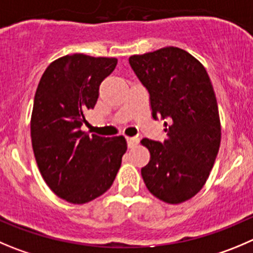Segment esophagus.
<instances>
[{
  "label": "esophagus",
  "mask_w": 253,
  "mask_h": 253,
  "mask_svg": "<svg viewBox=\"0 0 253 253\" xmlns=\"http://www.w3.org/2000/svg\"><path fill=\"white\" fill-rule=\"evenodd\" d=\"M126 141H128L129 148H134V146L138 145L139 139L135 138V136H133V138H131V136H128V138H126Z\"/></svg>",
  "instance_id": "34e87169"
}]
</instances>
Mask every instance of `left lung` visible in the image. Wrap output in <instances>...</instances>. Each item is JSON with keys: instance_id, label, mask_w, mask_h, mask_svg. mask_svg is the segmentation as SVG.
Here are the masks:
<instances>
[{"instance_id": "left-lung-1", "label": "left lung", "mask_w": 253, "mask_h": 253, "mask_svg": "<svg viewBox=\"0 0 253 253\" xmlns=\"http://www.w3.org/2000/svg\"><path fill=\"white\" fill-rule=\"evenodd\" d=\"M129 63L148 89L154 119H168V140L140 141L150 153L141 176L159 200L181 204L203 189L220 148L221 123L212 83L203 63L177 47L134 54Z\"/></svg>"}]
</instances>
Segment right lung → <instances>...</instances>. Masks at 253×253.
Returning a JSON list of instances; mask_svg holds the SVG:
<instances>
[{"instance_id": "right-lung-1", "label": "right lung", "mask_w": 253, "mask_h": 253, "mask_svg": "<svg viewBox=\"0 0 253 253\" xmlns=\"http://www.w3.org/2000/svg\"><path fill=\"white\" fill-rule=\"evenodd\" d=\"M117 63L113 57L82 53L61 57L47 67L36 90L31 139L38 169L48 187L74 205L110 189L128 148L123 135L104 138L81 130L100 83Z\"/></svg>"}]
</instances>
